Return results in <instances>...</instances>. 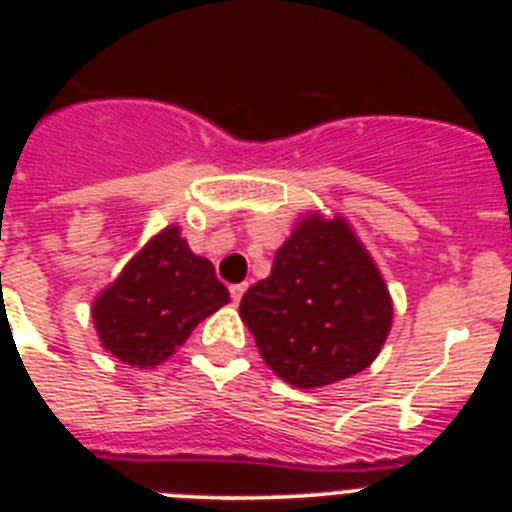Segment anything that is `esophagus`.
<instances>
[{
  "instance_id": "34e87169",
  "label": "esophagus",
  "mask_w": 512,
  "mask_h": 512,
  "mask_svg": "<svg viewBox=\"0 0 512 512\" xmlns=\"http://www.w3.org/2000/svg\"><path fill=\"white\" fill-rule=\"evenodd\" d=\"M243 292H246V284H233V287H230V297H233L235 305H238V302H241Z\"/></svg>"
}]
</instances>
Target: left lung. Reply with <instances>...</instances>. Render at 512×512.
<instances>
[{"mask_svg":"<svg viewBox=\"0 0 512 512\" xmlns=\"http://www.w3.org/2000/svg\"><path fill=\"white\" fill-rule=\"evenodd\" d=\"M238 312L266 366L300 390L364 372L392 328L382 271L346 217L323 212L297 220Z\"/></svg>","mask_w":512,"mask_h":512,"instance_id":"8db88e82","label":"left lung"}]
</instances>
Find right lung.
<instances>
[{"mask_svg": "<svg viewBox=\"0 0 512 512\" xmlns=\"http://www.w3.org/2000/svg\"><path fill=\"white\" fill-rule=\"evenodd\" d=\"M228 302L215 266L189 248L179 225H169L99 292L92 320L107 354L122 364L153 369Z\"/></svg>", "mask_w": 512, "mask_h": 512, "instance_id": "obj_1", "label": "right lung"}]
</instances>
